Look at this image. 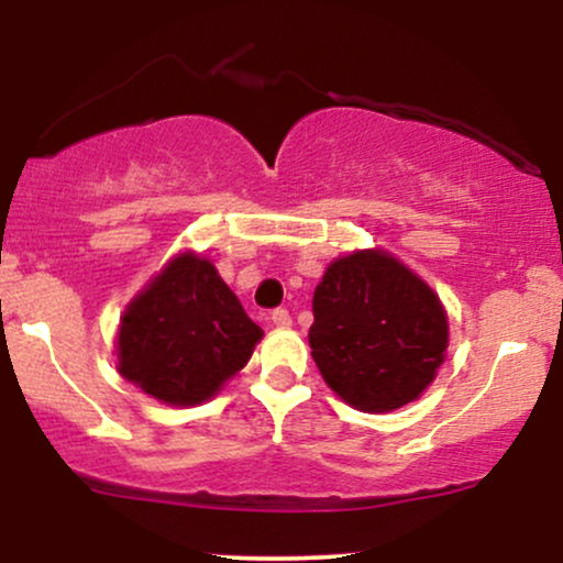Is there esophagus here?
<instances>
[{
	"label": "esophagus",
	"instance_id": "obj_1",
	"mask_svg": "<svg viewBox=\"0 0 563 563\" xmlns=\"http://www.w3.org/2000/svg\"><path fill=\"white\" fill-rule=\"evenodd\" d=\"M269 320H273V325H277V328H288L290 325V312L288 309H273V312H269Z\"/></svg>",
	"mask_w": 563,
	"mask_h": 563
}]
</instances>
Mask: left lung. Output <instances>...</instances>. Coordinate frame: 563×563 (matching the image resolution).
<instances>
[{
  "instance_id": "8db88e82",
  "label": "left lung",
  "mask_w": 563,
  "mask_h": 563,
  "mask_svg": "<svg viewBox=\"0 0 563 563\" xmlns=\"http://www.w3.org/2000/svg\"><path fill=\"white\" fill-rule=\"evenodd\" d=\"M312 312V360L325 384L363 412L418 399L444 363L442 301L380 249L335 260L314 288Z\"/></svg>"
}]
</instances>
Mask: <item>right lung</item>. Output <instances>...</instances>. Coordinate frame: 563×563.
Wrapping results in <instances>:
<instances>
[{
  "instance_id": "right-lung-1",
  "label": "right lung",
  "mask_w": 563,
  "mask_h": 563,
  "mask_svg": "<svg viewBox=\"0 0 563 563\" xmlns=\"http://www.w3.org/2000/svg\"><path fill=\"white\" fill-rule=\"evenodd\" d=\"M260 339L214 264L179 254L126 307L119 373L161 402L198 405L249 363Z\"/></svg>"
}]
</instances>
